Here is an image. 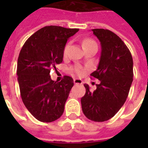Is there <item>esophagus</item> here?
Returning a JSON list of instances; mask_svg holds the SVG:
<instances>
[{
  "label": "esophagus",
  "instance_id": "34e87169",
  "mask_svg": "<svg viewBox=\"0 0 148 148\" xmlns=\"http://www.w3.org/2000/svg\"><path fill=\"white\" fill-rule=\"evenodd\" d=\"M74 84H83V81H82L81 79L74 78Z\"/></svg>",
  "mask_w": 148,
  "mask_h": 148
}]
</instances>
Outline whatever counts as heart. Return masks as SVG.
<instances>
[{"instance_id": "heart-1", "label": "heart", "mask_w": 148, "mask_h": 148, "mask_svg": "<svg viewBox=\"0 0 148 148\" xmlns=\"http://www.w3.org/2000/svg\"><path fill=\"white\" fill-rule=\"evenodd\" d=\"M93 44H96L95 40H91V39H89V38H87V39L83 40V47L84 48V47H88V46H89V45H93ZM69 49H70V44L69 43H67V44H66L64 47V51H63L64 55V56L67 55V53H68ZM73 71H74L77 74H81V73H82V69H81V67H79V66L74 67V68H73Z\"/></svg>"}]
</instances>
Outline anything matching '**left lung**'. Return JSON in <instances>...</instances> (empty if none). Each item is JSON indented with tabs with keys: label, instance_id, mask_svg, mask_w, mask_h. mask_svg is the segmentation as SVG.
Instances as JSON below:
<instances>
[{
	"label": "left lung",
	"instance_id": "obj_1",
	"mask_svg": "<svg viewBox=\"0 0 148 148\" xmlns=\"http://www.w3.org/2000/svg\"><path fill=\"white\" fill-rule=\"evenodd\" d=\"M91 31L101 42V53L97 69L90 76L101 83L94 91L84 84L81 107L88 119L103 122L114 117L126 101L133 81V58L116 34L107 29Z\"/></svg>",
	"mask_w": 148,
	"mask_h": 148
}]
</instances>
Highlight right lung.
<instances>
[{
	"label": "right lung",
	"instance_id": "right-lung-1",
	"mask_svg": "<svg viewBox=\"0 0 148 148\" xmlns=\"http://www.w3.org/2000/svg\"><path fill=\"white\" fill-rule=\"evenodd\" d=\"M79 31L60 26H46L26 40L19 53L17 74L23 103L41 122H52L63 114L74 86L71 77L60 82L51 80L50 72L63 61L67 39Z\"/></svg>",
	"mask_w": 148,
	"mask_h": 148
}]
</instances>
